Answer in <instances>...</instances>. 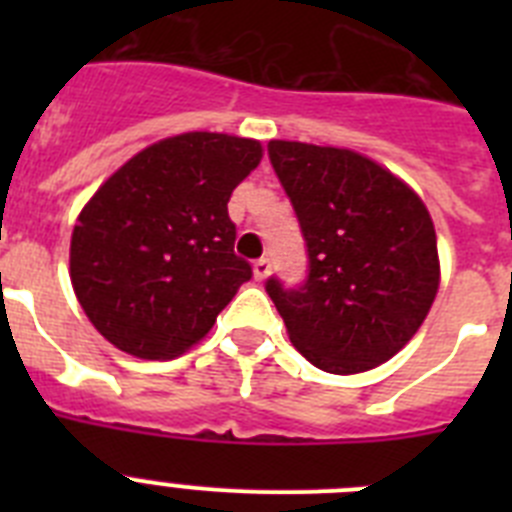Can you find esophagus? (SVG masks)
I'll return each instance as SVG.
<instances>
[{"mask_svg": "<svg viewBox=\"0 0 512 512\" xmlns=\"http://www.w3.org/2000/svg\"><path fill=\"white\" fill-rule=\"evenodd\" d=\"M269 274H271V261L269 259H259L256 264H253V277L259 279V282H264Z\"/></svg>", "mask_w": 512, "mask_h": 512, "instance_id": "34e87169", "label": "esophagus"}]
</instances>
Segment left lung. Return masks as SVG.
Instances as JSON below:
<instances>
[{
    "mask_svg": "<svg viewBox=\"0 0 512 512\" xmlns=\"http://www.w3.org/2000/svg\"><path fill=\"white\" fill-rule=\"evenodd\" d=\"M271 166L295 207L307 279L266 292L289 341L330 374L390 361L418 333L438 292V246L423 200L348 148L271 140Z\"/></svg>",
    "mask_w": 512,
    "mask_h": 512,
    "instance_id": "8db88e82",
    "label": "left lung"
}]
</instances>
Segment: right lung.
Here are the masks:
<instances>
[{"label":"right lung","mask_w":512,"mask_h":512,"mask_svg":"<svg viewBox=\"0 0 512 512\" xmlns=\"http://www.w3.org/2000/svg\"><path fill=\"white\" fill-rule=\"evenodd\" d=\"M259 161V140L182 133L94 192L71 235V284L112 346L174 359L210 333L253 274L233 251L228 200Z\"/></svg>","instance_id":"right-lung-1"}]
</instances>
